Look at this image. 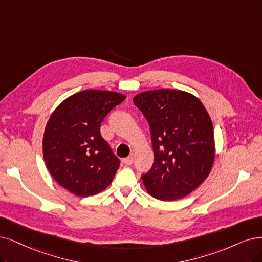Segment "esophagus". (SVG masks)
Instances as JSON below:
<instances>
[{
	"instance_id": "1",
	"label": "esophagus",
	"mask_w": 262,
	"mask_h": 262,
	"mask_svg": "<svg viewBox=\"0 0 262 262\" xmlns=\"http://www.w3.org/2000/svg\"><path fill=\"white\" fill-rule=\"evenodd\" d=\"M123 162H124V164H125V165H127V166H129V165H132V164H133V162H134V158H133V157H128V158H126V159H124V160H123Z\"/></svg>"
}]
</instances>
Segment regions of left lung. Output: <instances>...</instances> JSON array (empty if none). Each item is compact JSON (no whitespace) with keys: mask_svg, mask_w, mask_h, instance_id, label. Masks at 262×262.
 Masks as SVG:
<instances>
[{"mask_svg":"<svg viewBox=\"0 0 262 262\" xmlns=\"http://www.w3.org/2000/svg\"><path fill=\"white\" fill-rule=\"evenodd\" d=\"M134 103L150 125L154 163L141 177L147 192L175 201L195 190L215 160L212 122L198 97L177 90L139 93Z\"/></svg>","mask_w":262,"mask_h":262,"instance_id":"left-lung-1","label":"left lung"}]
</instances>
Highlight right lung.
Returning <instances> with one entry per match:
<instances>
[{
    "label": "right lung",
    "instance_id": "obj_1",
    "mask_svg": "<svg viewBox=\"0 0 262 262\" xmlns=\"http://www.w3.org/2000/svg\"><path fill=\"white\" fill-rule=\"evenodd\" d=\"M126 96L87 90L64 99L48 119L43 157L48 171L74 195L86 198L112 182L120 161L100 135V125Z\"/></svg>",
    "mask_w": 262,
    "mask_h": 262
}]
</instances>
